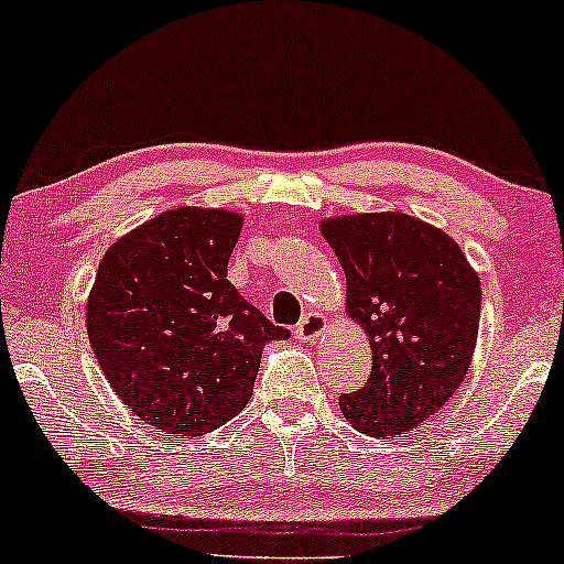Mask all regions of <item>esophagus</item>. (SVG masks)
Listing matches in <instances>:
<instances>
[{"label": "esophagus", "instance_id": "esophagus-1", "mask_svg": "<svg viewBox=\"0 0 564 564\" xmlns=\"http://www.w3.org/2000/svg\"><path fill=\"white\" fill-rule=\"evenodd\" d=\"M323 330H326V318H323L321 313H307L305 318L297 323L295 334H297L300 341H315V338H318Z\"/></svg>", "mask_w": 564, "mask_h": 564}]
</instances>
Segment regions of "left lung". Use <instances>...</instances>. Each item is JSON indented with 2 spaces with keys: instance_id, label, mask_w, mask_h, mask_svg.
<instances>
[{
  "instance_id": "left-lung-1",
  "label": "left lung",
  "mask_w": 564,
  "mask_h": 564,
  "mask_svg": "<svg viewBox=\"0 0 564 564\" xmlns=\"http://www.w3.org/2000/svg\"><path fill=\"white\" fill-rule=\"evenodd\" d=\"M346 272V311L372 346L365 388L338 398L359 434L392 438L431 419L465 380L480 280L449 236L403 213L323 223Z\"/></svg>"
}]
</instances>
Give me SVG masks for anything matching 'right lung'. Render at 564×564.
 Segmentation results:
<instances>
[{
  "mask_svg": "<svg viewBox=\"0 0 564 564\" xmlns=\"http://www.w3.org/2000/svg\"><path fill=\"white\" fill-rule=\"evenodd\" d=\"M241 215L176 207L105 253L87 305L99 367L138 419L210 434L249 403L267 341H284L228 280Z\"/></svg>",
  "mask_w": 564,
  "mask_h": 564,
  "instance_id": "add662e5",
  "label": "right lung"
}]
</instances>
